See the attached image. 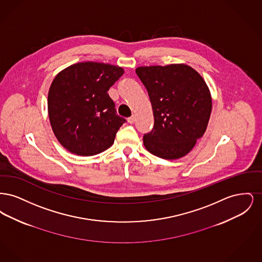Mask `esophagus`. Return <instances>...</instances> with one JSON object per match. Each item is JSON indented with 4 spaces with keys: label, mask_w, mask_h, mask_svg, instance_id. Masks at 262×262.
<instances>
[{
    "label": "esophagus",
    "mask_w": 262,
    "mask_h": 262,
    "mask_svg": "<svg viewBox=\"0 0 262 262\" xmlns=\"http://www.w3.org/2000/svg\"><path fill=\"white\" fill-rule=\"evenodd\" d=\"M136 120H137V117H136L135 115H133L132 117H129V118L127 119V122H128L129 124H134V123L136 122Z\"/></svg>",
    "instance_id": "1"
}]
</instances>
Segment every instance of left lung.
<instances>
[{
  "mask_svg": "<svg viewBox=\"0 0 262 262\" xmlns=\"http://www.w3.org/2000/svg\"><path fill=\"white\" fill-rule=\"evenodd\" d=\"M146 88L154 126L143 144L153 155L174 160L186 156L206 130L212 111L210 90L202 76L185 63L138 67Z\"/></svg>",
  "mask_w": 262,
  "mask_h": 262,
  "instance_id": "left-lung-1",
  "label": "left lung"
}]
</instances>
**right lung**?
<instances>
[{
  "label": "right lung",
  "mask_w": 262,
  "mask_h": 262,
  "mask_svg": "<svg viewBox=\"0 0 262 262\" xmlns=\"http://www.w3.org/2000/svg\"><path fill=\"white\" fill-rule=\"evenodd\" d=\"M119 66L74 63L55 76L48 92V115L62 146L79 156H93L111 147L125 119L116 114L107 93L123 75Z\"/></svg>",
  "instance_id": "1"
}]
</instances>
